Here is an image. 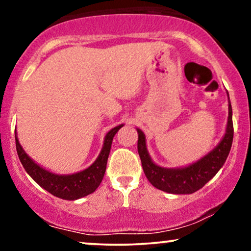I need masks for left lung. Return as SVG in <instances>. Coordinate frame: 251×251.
I'll return each mask as SVG.
<instances>
[{"label":"left lung","mask_w":251,"mask_h":251,"mask_svg":"<svg viewBox=\"0 0 251 251\" xmlns=\"http://www.w3.org/2000/svg\"><path fill=\"white\" fill-rule=\"evenodd\" d=\"M138 132V154L142 161V166L145 176L154 187L161 191L174 194H191L200 190L218 173L227 159L233 142V121L232 106L228 104V121L224 138L212 150L208 155L202 157L197 163L191 164L180 169H166L157 167L151 160L147 153L145 135L142 130L137 129Z\"/></svg>","instance_id":"left-lung-1"}]
</instances>
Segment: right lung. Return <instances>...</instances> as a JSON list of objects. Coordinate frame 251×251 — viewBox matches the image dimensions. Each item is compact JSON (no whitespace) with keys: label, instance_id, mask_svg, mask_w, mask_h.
Masks as SVG:
<instances>
[{"label":"right lung","instance_id":"right-lung-1","mask_svg":"<svg viewBox=\"0 0 251 251\" xmlns=\"http://www.w3.org/2000/svg\"><path fill=\"white\" fill-rule=\"evenodd\" d=\"M123 125L115 126L109 131L105 137L104 146L97 160L95 163H92L88 169H85L81 173L73 175H54L49 171L44 170L43 168L34 162L27 154L24 152L23 147L20 146L17 138V132L15 131L16 137V149L18 153L19 160L22 162L23 167L25 168L27 174L40 185L44 190H47L54 197L64 199V200H76V199L83 198L85 195H89L97 190V187L100 185L102 178H104L106 164L111 151L113 137L119 131Z\"/></svg>","mask_w":251,"mask_h":251}]
</instances>
